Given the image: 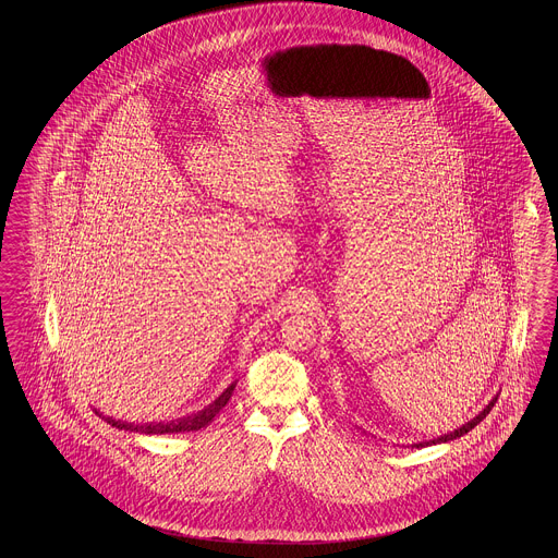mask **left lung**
Instances as JSON below:
<instances>
[{"instance_id":"8db88e82","label":"left lung","mask_w":558,"mask_h":558,"mask_svg":"<svg viewBox=\"0 0 558 558\" xmlns=\"http://www.w3.org/2000/svg\"><path fill=\"white\" fill-rule=\"evenodd\" d=\"M495 401H497V399H493L489 405L485 407V409L474 417L473 422L462 425L457 432H450V434H446V436H441V438L438 439H429V441H423V444H415V448H420V446H432V444H441V441H450V439H457L460 438V436H464V434H469L474 425H478V423L483 422V420L489 415V411L493 409V405H495Z\"/></svg>"}]
</instances>
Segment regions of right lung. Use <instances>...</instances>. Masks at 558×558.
Instances as JSON below:
<instances>
[{
	"instance_id": "1",
	"label": "right lung",
	"mask_w": 558,
	"mask_h": 558,
	"mask_svg": "<svg viewBox=\"0 0 558 558\" xmlns=\"http://www.w3.org/2000/svg\"><path fill=\"white\" fill-rule=\"evenodd\" d=\"M233 390H235V383H233L229 389L225 390L213 405L206 407L204 411L196 413V415L182 417V420H178V422L145 423V425H135V423L117 422V420H112V417H104V420L110 423V425L119 427V429L141 432V434H180V432H198L201 427L213 422V420H215V415L219 413L220 409L227 405V401L231 399Z\"/></svg>"
}]
</instances>
